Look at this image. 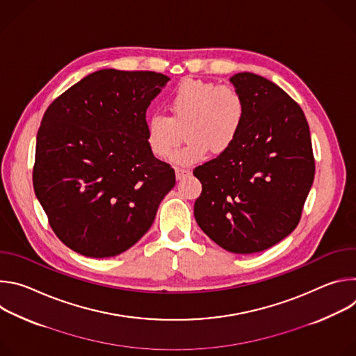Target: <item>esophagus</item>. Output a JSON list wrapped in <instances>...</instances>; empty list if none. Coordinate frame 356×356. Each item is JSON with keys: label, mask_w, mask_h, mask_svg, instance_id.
I'll return each instance as SVG.
<instances>
[{"label": "esophagus", "mask_w": 356, "mask_h": 356, "mask_svg": "<svg viewBox=\"0 0 356 356\" xmlns=\"http://www.w3.org/2000/svg\"><path fill=\"white\" fill-rule=\"evenodd\" d=\"M190 175V170H187V169H179V168H176V179L177 180H181V179H184V177H187Z\"/></svg>", "instance_id": "esophagus-1"}]
</instances>
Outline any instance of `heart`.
I'll use <instances>...</instances> for the list:
<instances>
[{
	"instance_id": "obj_1",
	"label": "heart",
	"mask_w": 356,
	"mask_h": 356,
	"mask_svg": "<svg viewBox=\"0 0 356 356\" xmlns=\"http://www.w3.org/2000/svg\"><path fill=\"white\" fill-rule=\"evenodd\" d=\"M169 115L154 114L146 121V145L158 159L168 158L181 140H188L172 156L179 166H191L213 155L228 152L245 122L246 106L242 95L229 86L186 79L166 101Z\"/></svg>"
}]
</instances>
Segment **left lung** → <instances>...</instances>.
Segmentation results:
<instances>
[{"instance_id": "obj_1", "label": "left lung", "mask_w": 356, "mask_h": 356, "mask_svg": "<svg viewBox=\"0 0 356 356\" xmlns=\"http://www.w3.org/2000/svg\"><path fill=\"white\" fill-rule=\"evenodd\" d=\"M231 83L246 115L232 147L197 166L198 227L234 253L265 250L297 227L316 162L310 128L296 101L273 81L238 73Z\"/></svg>"}]
</instances>
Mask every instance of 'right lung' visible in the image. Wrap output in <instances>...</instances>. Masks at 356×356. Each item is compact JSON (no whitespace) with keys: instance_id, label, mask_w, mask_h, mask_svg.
Returning <instances> with one entry per match:
<instances>
[{"instance_id":"right-lung-1","label":"right lung","mask_w":356,"mask_h":356,"mask_svg":"<svg viewBox=\"0 0 356 356\" xmlns=\"http://www.w3.org/2000/svg\"><path fill=\"white\" fill-rule=\"evenodd\" d=\"M169 81L156 72L98 70L60 94L42 118L33 190L72 250L110 258L135 245L176 184L146 145V110Z\"/></svg>"}]
</instances>
